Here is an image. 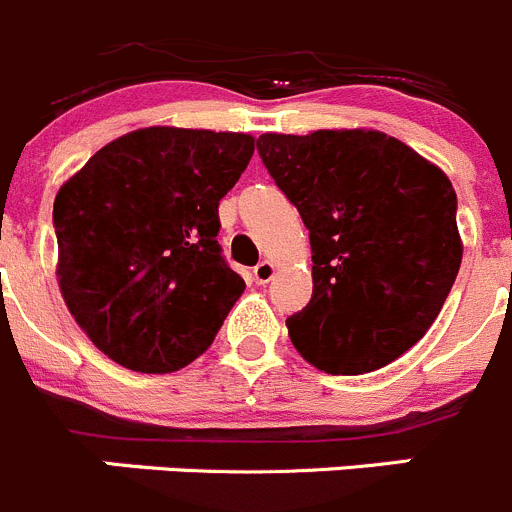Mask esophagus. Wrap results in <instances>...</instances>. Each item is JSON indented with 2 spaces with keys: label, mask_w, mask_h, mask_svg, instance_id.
Returning <instances> with one entry per match:
<instances>
[{
  "label": "esophagus",
  "mask_w": 512,
  "mask_h": 512,
  "mask_svg": "<svg viewBox=\"0 0 512 512\" xmlns=\"http://www.w3.org/2000/svg\"><path fill=\"white\" fill-rule=\"evenodd\" d=\"M252 278H255L257 285H267L272 278H275V265L270 260H262L260 265L252 270Z\"/></svg>",
  "instance_id": "34e87169"
}]
</instances>
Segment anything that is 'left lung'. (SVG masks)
Instances as JSON below:
<instances>
[{
  "label": "left lung",
  "mask_w": 512,
  "mask_h": 512,
  "mask_svg": "<svg viewBox=\"0 0 512 512\" xmlns=\"http://www.w3.org/2000/svg\"><path fill=\"white\" fill-rule=\"evenodd\" d=\"M257 151L310 232L313 295L285 321L293 346L333 376L391 364L437 321L460 272L452 181L371 128L262 133Z\"/></svg>",
  "instance_id": "obj_1"
}]
</instances>
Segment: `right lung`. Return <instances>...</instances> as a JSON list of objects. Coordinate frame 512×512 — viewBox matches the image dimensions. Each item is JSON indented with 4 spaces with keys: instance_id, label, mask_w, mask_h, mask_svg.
<instances>
[{
    "instance_id": "1",
    "label": "right lung",
    "mask_w": 512,
    "mask_h": 512,
    "mask_svg": "<svg viewBox=\"0 0 512 512\" xmlns=\"http://www.w3.org/2000/svg\"><path fill=\"white\" fill-rule=\"evenodd\" d=\"M252 154L250 133L138 128L60 186L57 285L111 361L169 374L212 346L245 290L219 252L217 207Z\"/></svg>"
}]
</instances>
